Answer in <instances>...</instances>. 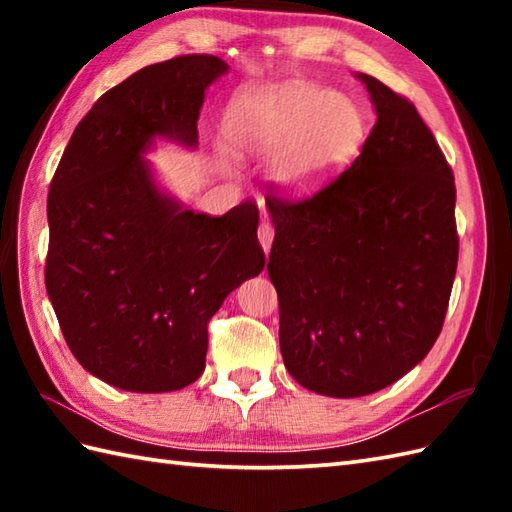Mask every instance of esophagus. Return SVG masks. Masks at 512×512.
<instances>
[{"label":"esophagus","instance_id":"obj_1","mask_svg":"<svg viewBox=\"0 0 512 512\" xmlns=\"http://www.w3.org/2000/svg\"><path fill=\"white\" fill-rule=\"evenodd\" d=\"M257 237H259V246L264 248V253L268 255L270 246H273V237H275V228L270 226L268 222H262L259 224V231H257Z\"/></svg>","mask_w":512,"mask_h":512}]
</instances>
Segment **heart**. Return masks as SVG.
Returning <instances> with one entry per match:
<instances>
[{
    "label": "heart",
    "mask_w": 512,
    "mask_h": 512,
    "mask_svg": "<svg viewBox=\"0 0 512 512\" xmlns=\"http://www.w3.org/2000/svg\"><path fill=\"white\" fill-rule=\"evenodd\" d=\"M363 118L356 105L330 88L284 85L235 101L226 118L233 154L270 160L275 187L301 198L323 187L356 154Z\"/></svg>",
    "instance_id": "1"
}]
</instances>
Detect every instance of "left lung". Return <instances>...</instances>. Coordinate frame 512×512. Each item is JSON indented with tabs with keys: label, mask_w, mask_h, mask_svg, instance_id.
Here are the masks:
<instances>
[{
	"label": "left lung",
	"mask_w": 512,
	"mask_h": 512,
	"mask_svg": "<svg viewBox=\"0 0 512 512\" xmlns=\"http://www.w3.org/2000/svg\"><path fill=\"white\" fill-rule=\"evenodd\" d=\"M376 125L361 156L303 202L266 200L279 347L314 394L358 398L411 372L436 343L455 268V182L407 99L363 72Z\"/></svg>",
	"instance_id": "left-lung-1"
}]
</instances>
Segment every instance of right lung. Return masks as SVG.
Here are the masks:
<instances>
[{
    "instance_id": "add662e5",
    "label": "right lung",
    "mask_w": 512,
    "mask_h": 512,
    "mask_svg": "<svg viewBox=\"0 0 512 512\" xmlns=\"http://www.w3.org/2000/svg\"><path fill=\"white\" fill-rule=\"evenodd\" d=\"M228 72L213 54L147 65L76 125L48 195L46 290L74 358L136 394L204 372L206 323L266 266L259 209L195 213L162 187L156 143L198 147L206 90Z\"/></svg>"
}]
</instances>
